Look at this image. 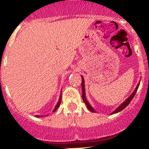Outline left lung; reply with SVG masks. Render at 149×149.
<instances>
[{
    "instance_id": "1",
    "label": "left lung",
    "mask_w": 149,
    "mask_h": 149,
    "mask_svg": "<svg viewBox=\"0 0 149 149\" xmlns=\"http://www.w3.org/2000/svg\"><path fill=\"white\" fill-rule=\"evenodd\" d=\"M81 78H82L81 87H82V91H83V94H82V99H83V101L84 102V103H85V104L86 105V107L88 108V110H90V111H91V112H95V110H94V109H93L92 107H91V105H90L89 104H88V102H87L86 99V97H85V88H84V78H83V77H81ZM139 84H138V85H137V86H136V89H135V91H133V94H132L131 95H130V97H129L128 98H127V100H126L124 102H123V104H122L120 105V107H118L117 108V109H115V110L113 112H112V114H115V113H117V112H120L121 110H123V109H125V108L126 107H127V105H128V104L130 103V102H131V100H133V97H134V96L136 95V92H137V90H138V88H139Z\"/></svg>"
}]
</instances>
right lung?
Returning <instances> with one entry per match:
<instances>
[{"instance_id": "obj_1", "label": "right lung", "mask_w": 149, "mask_h": 149, "mask_svg": "<svg viewBox=\"0 0 149 149\" xmlns=\"http://www.w3.org/2000/svg\"><path fill=\"white\" fill-rule=\"evenodd\" d=\"M61 98H60V100H59V101H58V104H57V105H56V106H55V109H54V110H53V112H55V111H56L57 109H58V108L59 107L60 104H61ZM37 117H39V118H40V117H42V116H40V115H37Z\"/></svg>"}]
</instances>
